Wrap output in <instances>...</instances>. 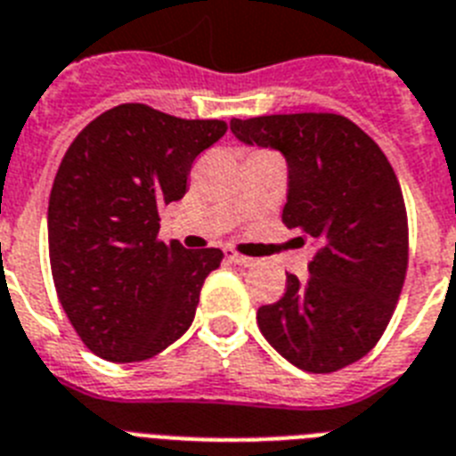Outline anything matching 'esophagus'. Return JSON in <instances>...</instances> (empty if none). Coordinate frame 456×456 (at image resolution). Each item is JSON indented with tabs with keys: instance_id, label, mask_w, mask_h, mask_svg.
I'll use <instances>...</instances> for the list:
<instances>
[{
	"instance_id": "34e87169",
	"label": "esophagus",
	"mask_w": 456,
	"mask_h": 456,
	"mask_svg": "<svg viewBox=\"0 0 456 456\" xmlns=\"http://www.w3.org/2000/svg\"><path fill=\"white\" fill-rule=\"evenodd\" d=\"M227 259L232 264H239V266H252V264H255V259H252V257H246V255H239V252H234V250L227 252Z\"/></svg>"
}]
</instances>
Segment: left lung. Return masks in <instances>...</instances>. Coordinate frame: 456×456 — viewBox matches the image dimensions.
<instances>
[{
    "label": "left lung",
    "mask_w": 456,
    "mask_h": 456,
    "mask_svg": "<svg viewBox=\"0 0 456 456\" xmlns=\"http://www.w3.org/2000/svg\"><path fill=\"white\" fill-rule=\"evenodd\" d=\"M239 141L287 159L282 222L317 250L308 278L262 305L257 324L282 357L334 373L369 354L387 329L408 269V216L392 164L369 134L336 113L229 122Z\"/></svg>",
    "instance_id": "obj_1"
}]
</instances>
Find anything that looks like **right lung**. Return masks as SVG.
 <instances>
[{"label":"right lung","mask_w":456,"mask_h":456,"mask_svg":"<svg viewBox=\"0 0 456 456\" xmlns=\"http://www.w3.org/2000/svg\"><path fill=\"white\" fill-rule=\"evenodd\" d=\"M224 132L222 120L120 104L64 152L48 201L51 271L69 322L102 359H151L192 324L224 255L162 243L159 208L183 199L197 155Z\"/></svg>","instance_id":"obj_1"}]
</instances>
